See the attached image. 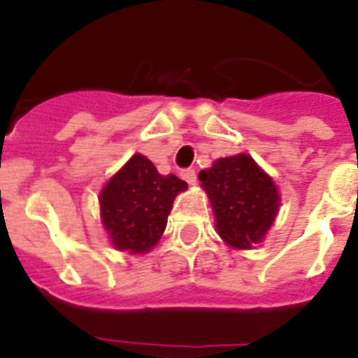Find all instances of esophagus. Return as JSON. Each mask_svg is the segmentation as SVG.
<instances>
[{
    "instance_id": "obj_1",
    "label": "esophagus",
    "mask_w": 358,
    "mask_h": 358,
    "mask_svg": "<svg viewBox=\"0 0 358 358\" xmlns=\"http://www.w3.org/2000/svg\"><path fill=\"white\" fill-rule=\"evenodd\" d=\"M182 178L185 180L189 185H194V183H196V171H194V169H183Z\"/></svg>"
}]
</instances>
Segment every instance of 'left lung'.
Returning a JSON list of instances; mask_svg holds the SVG:
<instances>
[{"mask_svg": "<svg viewBox=\"0 0 358 358\" xmlns=\"http://www.w3.org/2000/svg\"><path fill=\"white\" fill-rule=\"evenodd\" d=\"M215 215V230L228 246L250 250L262 243L280 207L275 182L250 155L217 159L198 175Z\"/></svg>", "mask_w": 358, "mask_h": 358, "instance_id": "8db88e82", "label": "left lung"}]
</instances>
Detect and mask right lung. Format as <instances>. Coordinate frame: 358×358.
Returning a JSON list of instances; mask_svg holds the SVG:
<instances>
[{
	"label": "right lung",
	"instance_id": "1",
	"mask_svg": "<svg viewBox=\"0 0 358 358\" xmlns=\"http://www.w3.org/2000/svg\"><path fill=\"white\" fill-rule=\"evenodd\" d=\"M187 183L160 175L144 155H134L99 194L103 227L115 250L148 253L162 237L176 194Z\"/></svg>",
	"mask_w": 358,
	"mask_h": 358
}]
</instances>
